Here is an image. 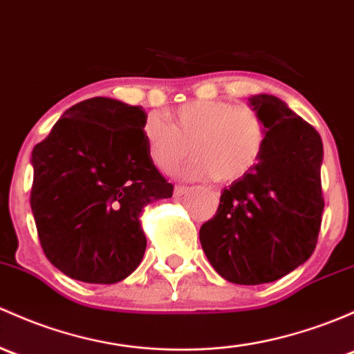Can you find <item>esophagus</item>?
Masks as SVG:
<instances>
[{
	"label": "esophagus",
	"instance_id": "34e87169",
	"mask_svg": "<svg viewBox=\"0 0 354 354\" xmlns=\"http://www.w3.org/2000/svg\"><path fill=\"white\" fill-rule=\"evenodd\" d=\"M188 192H189V188L188 187H183V185H178V187L174 188V195H176V196L187 195Z\"/></svg>",
	"mask_w": 354,
	"mask_h": 354
}]
</instances>
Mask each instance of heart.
Here are the masks:
<instances>
[{"instance_id": "1", "label": "heart", "mask_w": 354, "mask_h": 354, "mask_svg": "<svg viewBox=\"0 0 354 354\" xmlns=\"http://www.w3.org/2000/svg\"><path fill=\"white\" fill-rule=\"evenodd\" d=\"M167 118L169 124L152 113L142 124L149 159L161 171L174 169L192 146L195 159L183 169L185 176L234 183L248 176L265 154L266 120L249 105L192 100L171 110Z\"/></svg>"}]
</instances>
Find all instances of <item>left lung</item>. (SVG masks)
Listing matches in <instances>:
<instances>
[{"instance_id": "obj_1", "label": "left lung", "mask_w": 354, "mask_h": 354, "mask_svg": "<svg viewBox=\"0 0 354 354\" xmlns=\"http://www.w3.org/2000/svg\"><path fill=\"white\" fill-rule=\"evenodd\" d=\"M268 125L258 166L224 188L217 212L200 227V243L222 278L237 285L278 280L304 265L321 230L322 140L273 95L249 98Z\"/></svg>"}]
</instances>
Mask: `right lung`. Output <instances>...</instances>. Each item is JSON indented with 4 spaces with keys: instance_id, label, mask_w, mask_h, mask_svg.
<instances>
[{
    "instance_id": "right-lung-1",
    "label": "right lung",
    "mask_w": 354,
    "mask_h": 354,
    "mask_svg": "<svg viewBox=\"0 0 354 354\" xmlns=\"http://www.w3.org/2000/svg\"><path fill=\"white\" fill-rule=\"evenodd\" d=\"M142 106L84 100L64 111L32 152L30 207L47 259L86 283L111 285L142 261L149 203L173 185L149 159Z\"/></svg>"
}]
</instances>
